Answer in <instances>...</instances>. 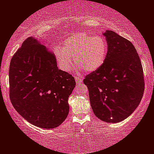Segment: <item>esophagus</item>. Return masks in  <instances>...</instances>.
I'll return each instance as SVG.
<instances>
[{
	"label": "esophagus",
	"instance_id": "obj_1",
	"mask_svg": "<svg viewBox=\"0 0 154 154\" xmlns=\"http://www.w3.org/2000/svg\"><path fill=\"white\" fill-rule=\"evenodd\" d=\"M75 79L76 80V84H80L81 83L83 82V79L82 78H79L77 75H75Z\"/></svg>",
	"mask_w": 154,
	"mask_h": 154
}]
</instances>
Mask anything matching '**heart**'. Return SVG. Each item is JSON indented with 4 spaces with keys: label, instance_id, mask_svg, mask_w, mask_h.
Masks as SVG:
<instances>
[{
    "label": "heart",
    "instance_id": "obj_1",
    "mask_svg": "<svg viewBox=\"0 0 154 154\" xmlns=\"http://www.w3.org/2000/svg\"><path fill=\"white\" fill-rule=\"evenodd\" d=\"M54 54L60 69L70 72L74 60L86 73L98 70L103 64L108 54V43L102 35L75 34L66 38L63 47H54Z\"/></svg>",
    "mask_w": 154,
    "mask_h": 154
}]
</instances>
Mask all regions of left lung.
<instances>
[{"instance_id":"8db88e82","label":"left lung","mask_w":154,"mask_h":154,"mask_svg":"<svg viewBox=\"0 0 154 154\" xmlns=\"http://www.w3.org/2000/svg\"><path fill=\"white\" fill-rule=\"evenodd\" d=\"M108 54L103 64L83 80L96 116L118 123L135 111L143 97V72L135 47L113 31L103 33Z\"/></svg>"}]
</instances>
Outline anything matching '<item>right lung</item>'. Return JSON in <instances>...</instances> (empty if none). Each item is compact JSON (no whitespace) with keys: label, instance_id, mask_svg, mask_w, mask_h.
<instances>
[{"label":"right lung","instance_id":"1","mask_svg":"<svg viewBox=\"0 0 154 154\" xmlns=\"http://www.w3.org/2000/svg\"><path fill=\"white\" fill-rule=\"evenodd\" d=\"M9 85L13 107L32 124L54 128L68 116L75 79L58 69L54 54L35 38H28L13 56Z\"/></svg>","mask_w":154,"mask_h":154}]
</instances>
